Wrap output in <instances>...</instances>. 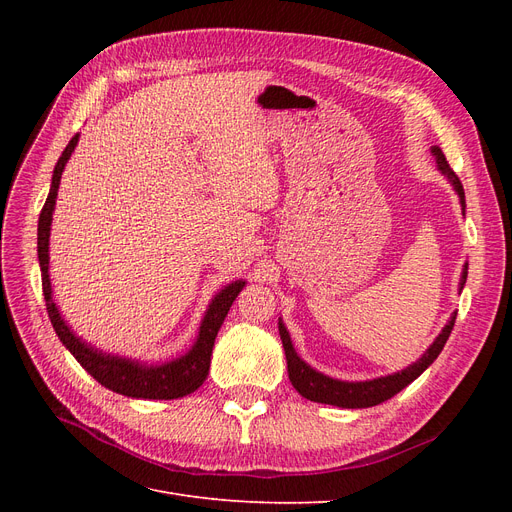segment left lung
Returning <instances> with one entry per match:
<instances>
[{
  "label": "left lung",
  "instance_id": "1",
  "mask_svg": "<svg viewBox=\"0 0 512 512\" xmlns=\"http://www.w3.org/2000/svg\"><path fill=\"white\" fill-rule=\"evenodd\" d=\"M431 151H433V156H436V162H438V168L442 170V175H446L448 181L453 183V188L457 190V194L461 198V207L466 209V194H463V185H461L459 177L453 173V168L448 166L440 147H433ZM466 277H468V265L463 267L459 288H463V284H466ZM455 318H457V314L451 316V320H448L442 333L436 337V342L429 346V350L414 365L406 367L404 371H397V374H393V376L367 380V382H342V380H333L329 376L318 374L316 369L305 365L299 359L297 352H294V348H292L286 327L280 322V337H282V344L286 350L288 378H290L294 389L299 391V395H303L309 401H318V404H329V406H339V408L378 406V404H382V401L397 395L401 389H406L412 380L421 376L423 371L438 359V354L442 352L448 335H451V331L455 327Z\"/></svg>",
  "mask_w": 512,
  "mask_h": 512
}]
</instances>
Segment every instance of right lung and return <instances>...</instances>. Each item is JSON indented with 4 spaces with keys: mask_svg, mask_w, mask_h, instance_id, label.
<instances>
[{
    "mask_svg": "<svg viewBox=\"0 0 512 512\" xmlns=\"http://www.w3.org/2000/svg\"><path fill=\"white\" fill-rule=\"evenodd\" d=\"M79 143V134L72 136V141L66 145L64 153L55 164L53 170V183L49 198L40 211L38 220V260H40V271H42V292L46 301V312H49L51 324L76 361L81 367L87 369V374L94 376L102 386L111 389L119 395L126 397H141V399H177L183 395L194 393L200 384L205 382L211 365V352L215 337L222 327V322L228 314L232 301L237 299V294L243 290L245 282H235L226 286L220 294H215L211 301L205 320L200 324L198 339L192 346V350L181 356L177 361H170L164 365H143L134 363L130 359H119V356L102 354L94 348H89L85 342L76 337L68 324L61 320L57 307L51 297V280H49V235H51V220H53V209H55V198L59 190V179L64 173V166L72 151Z\"/></svg>",
    "mask_w": 512,
    "mask_h": 512,
    "instance_id": "obj_1",
    "label": "right lung"
}]
</instances>
